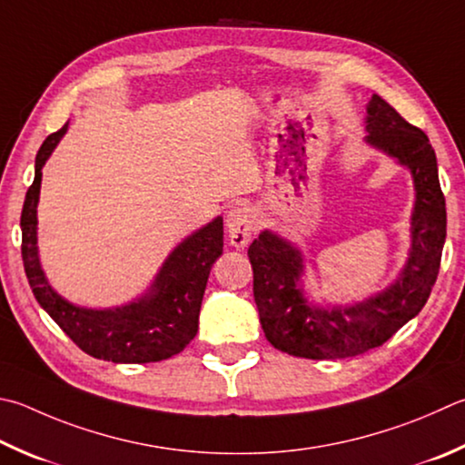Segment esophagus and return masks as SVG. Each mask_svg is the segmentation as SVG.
Returning a JSON list of instances; mask_svg holds the SVG:
<instances>
[{
	"label": "esophagus",
	"instance_id": "obj_1",
	"mask_svg": "<svg viewBox=\"0 0 465 465\" xmlns=\"http://www.w3.org/2000/svg\"><path fill=\"white\" fill-rule=\"evenodd\" d=\"M225 227H227V235H230L232 246L246 248L252 240V235L256 233L254 211L246 205L232 207L230 211H227Z\"/></svg>",
	"mask_w": 465,
	"mask_h": 465
}]
</instances>
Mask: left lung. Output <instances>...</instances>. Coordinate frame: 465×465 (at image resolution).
I'll list each match as a JSON object with an SVG mask.
<instances>
[{
  "mask_svg": "<svg viewBox=\"0 0 465 465\" xmlns=\"http://www.w3.org/2000/svg\"><path fill=\"white\" fill-rule=\"evenodd\" d=\"M364 124L366 144L407 166L415 184L409 258L384 291L351 305H317L302 282L301 250L274 232H262L248 250L254 301L266 340L289 356L341 360L378 348L419 315L437 281L447 213L435 150L425 132L380 95L368 101Z\"/></svg>",
  "mask_w": 465,
  "mask_h": 465,
  "instance_id": "8db88e82",
  "label": "left lung"
}]
</instances>
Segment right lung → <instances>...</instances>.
Wrapping results in <instances>:
<instances>
[{
  "label": "right lung",
  "instance_id": "add662e5",
  "mask_svg": "<svg viewBox=\"0 0 465 465\" xmlns=\"http://www.w3.org/2000/svg\"><path fill=\"white\" fill-rule=\"evenodd\" d=\"M69 130L42 142L34 166V183L22 209V260L30 289L54 323L89 353L114 364H146L173 358L197 335L199 311L213 262L223 252V217L187 235L176 246L142 297L112 309H89L61 297L42 270L38 256V199L42 166Z\"/></svg>",
  "mask_w": 465,
  "mask_h": 465
}]
</instances>
